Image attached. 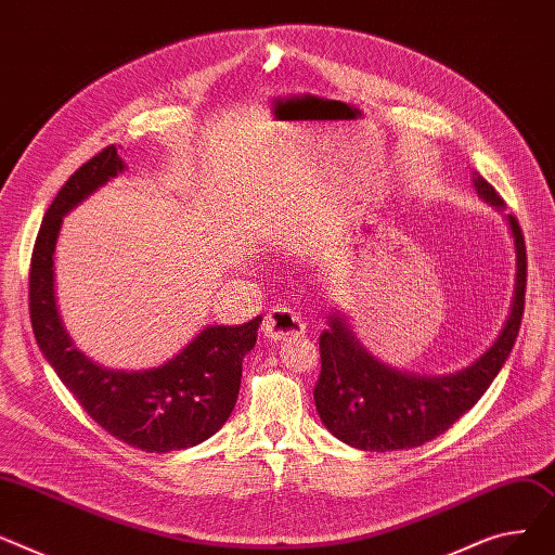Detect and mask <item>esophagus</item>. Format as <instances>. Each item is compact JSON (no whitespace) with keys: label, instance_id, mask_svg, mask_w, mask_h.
Here are the masks:
<instances>
[{"label":"esophagus","instance_id":"1","mask_svg":"<svg viewBox=\"0 0 555 555\" xmlns=\"http://www.w3.org/2000/svg\"><path fill=\"white\" fill-rule=\"evenodd\" d=\"M262 332L271 340H286L291 336L305 334V320L300 318L298 311H293L288 307H275L267 313Z\"/></svg>","mask_w":555,"mask_h":555}]
</instances>
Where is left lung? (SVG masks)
I'll return each mask as SVG.
<instances>
[{"label":"left lung","mask_w":555,"mask_h":555,"mask_svg":"<svg viewBox=\"0 0 555 555\" xmlns=\"http://www.w3.org/2000/svg\"><path fill=\"white\" fill-rule=\"evenodd\" d=\"M473 183L479 197L504 212V199L477 172ZM515 242V288L511 311L498 340L468 367L426 376L401 372L372 356L340 315H330V327L320 334V378L313 389L315 410L327 430L347 446L387 452L416 448L443 435L481 397L515 345L525 313L527 248L522 228L513 215H504Z\"/></svg>","instance_id":"8db88e82"}]
</instances>
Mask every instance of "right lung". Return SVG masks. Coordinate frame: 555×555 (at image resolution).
Masks as SVG:
<instances>
[{
  "mask_svg": "<svg viewBox=\"0 0 555 555\" xmlns=\"http://www.w3.org/2000/svg\"><path fill=\"white\" fill-rule=\"evenodd\" d=\"M125 170L114 145L89 158L49 206L33 248L28 309L33 334L60 380L112 437L145 452L192 448L210 439L231 416L242 361L255 347L262 315L225 327L210 324L175 358L152 370H107L87 358L57 311L53 257L62 217Z\"/></svg>",
  "mask_w": 555,
  "mask_h": 555,
  "instance_id": "add662e5",
  "label": "right lung"
}]
</instances>
